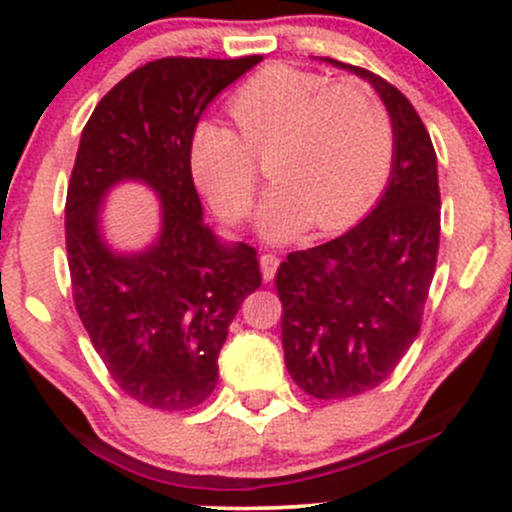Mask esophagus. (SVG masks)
<instances>
[{
  "label": "esophagus",
  "mask_w": 512,
  "mask_h": 512,
  "mask_svg": "<svg viewBox=\"0 0 512 512\" xmlns=\"http://www.w3.org/2000/svg\"><path fill=\"white\" fill-rule=\"evenodd\" d=\"M260 267H262L264 281H272L276 274V267H279V257L272 255V252H264V255L260 257Z\"/></svg>",
  "instance_id": "obj_1"
}]
</instances>
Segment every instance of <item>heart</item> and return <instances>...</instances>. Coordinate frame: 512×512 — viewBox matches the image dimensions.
<instances>
[{
  "label": "heart",
  "mask_w": 512,
  "mask_h": 512,
  "mask_svg": "<svg viewBox=\"0 0 512 512\" xmlns=\"http://www.w3.org/2000/svg\"><path fill=\"white\" fill-rule=\"evenodd\" d=\"M228 113L238 132L211 120L192 129V178L223 221L238 223L260 185L255 154H272L276 182L260 209L267 238H289L308 221L320 231L349 226L390 175L395 125L358 79L274 64L233 93Z\"/></svg>",
  "instance_id": "heart-1"
}]
</instances>
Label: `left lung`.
Instances as JSON below:
<instances>
[{"instance_id": "1", "label": "left lung", "mask_w": 512, "mask_h": 512, "mask_svg": "<svg viewBox=\"0 0 512 512\" xmlns=\"http://www.w3.org/2000/svg\"><path fill=\"white\" fill-rule=\"evenodd\" d=\"M375 86L395 125L392 175L378 207L344 236L289 252L276 272L281 344L293 383L349 399L385 383L421 330L438 262L440 187L428 129L383 76L330 60Z\"/></svg>"}]
</instances>
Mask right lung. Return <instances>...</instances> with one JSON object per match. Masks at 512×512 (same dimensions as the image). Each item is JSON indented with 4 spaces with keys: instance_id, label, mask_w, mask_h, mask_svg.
Wrapping results in <instances>:
<instances>
[{
    "instance_id": "right-lung-1",
    "label": "right lung",
    "mask_w": 512,
    "mask_h": 512,
    "mask_svg": "<svg viewBox=\"0 0 512 512\" xmlns=\"http://www.w3.org/2000/svg\"><path fill=\"white\" fill-rule=\"evenodd\" d=\"M260 62H146L105 93L81 132L64 204L74 308L110 378L144 407L192 409L214 392L228 325L262 284L257 250L226 248L202 223L190 170L204 108ZM125 177L162 197V238L142 256H117L97 228L104 190Z\"/></svg>"
}]
</instances>
